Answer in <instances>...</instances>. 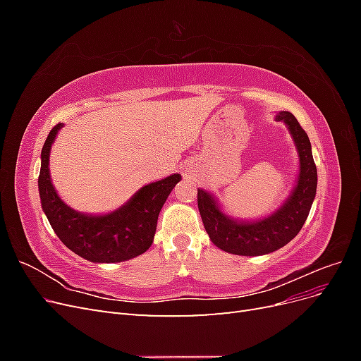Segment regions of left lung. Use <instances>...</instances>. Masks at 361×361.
Wrapping results in <instances>:
<instances>
[{"label": "left lung", "mask_w": 361, "mask_h": 361, "mask_svg": "<svg viewBox=\"0 0 361 361\" xmlns=\"http://www.w3.org/2000/svg\"><path fill=\"white\" fill-rule=\"evenodd\" d=\"M276 120L286 125L300 161L297 183L277 211L259 220H238L221 209L214 194L197 188L199 212L206 232L214 245L227 253L238 256L272 253L290 243L309 216L318 185L310 140L292 113L280 111Z\"/></svg>", "instance_id": "left-lung-1"}]
</instances>
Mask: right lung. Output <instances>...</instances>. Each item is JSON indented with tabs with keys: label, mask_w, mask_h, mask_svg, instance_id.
Returning a JSON list of instances; mask_svg holds the SVG:
<instances>
[{
	"label": "right lung",
	"mask_w": 361,
	"mask_h": 361,
	"mask_svg": "<svg viewBox=\"0 0 361 361\" xmlns=\"http://www.w3.org/2000/svg\"><path fill=\"white\" fill-rule=\"evenodd\" d=\"M63 123L51 129L42 149L39 194L42 209L60 241L94 264H114L143 255L154 243L158 215L182 176L170 174L140 188L125 204L108 214H84L64 203L54 188L49 154Z\"/></svg>",
	"instance_id": "1"
}]
</instances>
